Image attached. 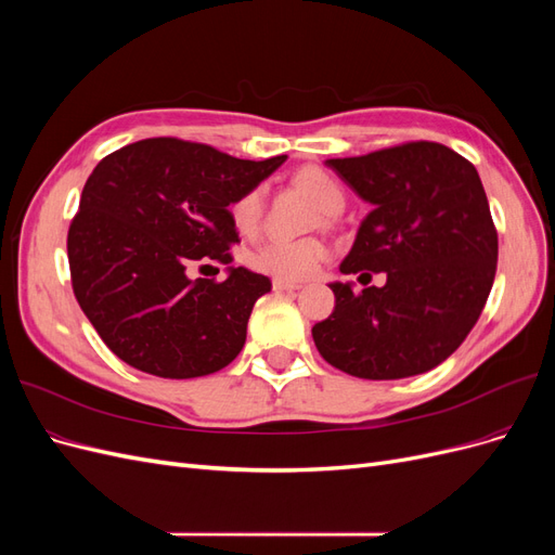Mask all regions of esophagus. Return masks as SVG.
Instances as JSON below:
<instances>
[{
    "mask_svg": "<svg viewBox=\"0 0 555 555\" xmlns=\"http://www.w3.org/2000/svg\"><path fill=\"white\" fill-rule=\"evenodd\" d=\"M273 289L275 292H296L300 289L298 282H289V280H282V278H275L273 280Z\"/></svg>",
    "mask_w": 555,
    "mask_h": 555,
    "instance_id": "34e87169",
    "label": "esophagus"
}]
</instances>
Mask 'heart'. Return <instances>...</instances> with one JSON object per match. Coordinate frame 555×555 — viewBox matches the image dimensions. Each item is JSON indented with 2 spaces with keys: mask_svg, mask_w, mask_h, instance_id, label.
<instances>
[{
  "mask_svg": "<svg viewBox=\"0 0 555 555\" xmlns=\"http://www.w3.org/2000/svg\"><path fill=\"white\" fill-rule=\"evenodd\" d=\"M296 184L306 190L324 212H338L345 204V190L338 178L319 166H306L296 173ZM263 217V188L243 192L231 204V220L241 233H255ZM326 257V245L317 238H268L249 251V266L257 271L282 278L300 280L308 278Z\"/></svg>",
  "mask_w": 555,
  "mask_h": 555,
  "instance_id": "obj_1",
  "label": "heart"
}]
</instances>
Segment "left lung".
<instances>
[{
    "label": "left lung",
    "instance_id": "8db88e82",
    "mask_svg": "<svg viewBox=\"0 0 555 555\" xmlns=\"http://www.w3.org/2000/svg\"><path fill=\"white\" fill-rule=\"evenodd\" d=\"M326 166L373 206L340 273H386V284H328L335 308L312 326L319 354L363 379L433 371L473 331L495 278L498 231L477 169L430 141Z\"/></svg>",
    "mask_w": 555,
    "mask_h": 555
}]
</instances>
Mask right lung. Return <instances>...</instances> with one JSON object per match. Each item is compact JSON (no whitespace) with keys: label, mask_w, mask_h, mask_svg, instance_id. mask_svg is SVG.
Returning <instances> with one entry per match:
<instances>
[{"label":"right lung","mask_w":555,"mask_h":555,"mask_svg":"<svg viewBox=\"0 0 555 555\" xmlns=\"http://www.w3.org/2000/svg\"><path fill=\"white\" fill-rule=\"evenodd\" d=\"M284 159L145 139L94 166L66 251L78 306L117 359L147 375L190 379L241 354L251 308L271 280L243 266H229L224 282L188 271L231 261L238 231L229 206Z\"/></svg>","instance_id":"1"}]
</instances>
